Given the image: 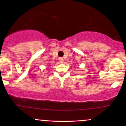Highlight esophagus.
I'll use <instances>...</instances> for the list:
<instances>
[{
    "label": "esophagus",
    "mask_w": 126,
    "mask_h": 126,
    "mask_svg": "<svg viewBox=\"0 0 126 126\" xmlns=\"http://www.w3.org/2000/svg\"><path fill=\"white\" fill-rule=\"evenodd\" d=\"M59 62H60V63H63V62H64V59H63V58H60L59 59Z\"/></svg>",
    "instance_id": "1"
}]
</instances>
